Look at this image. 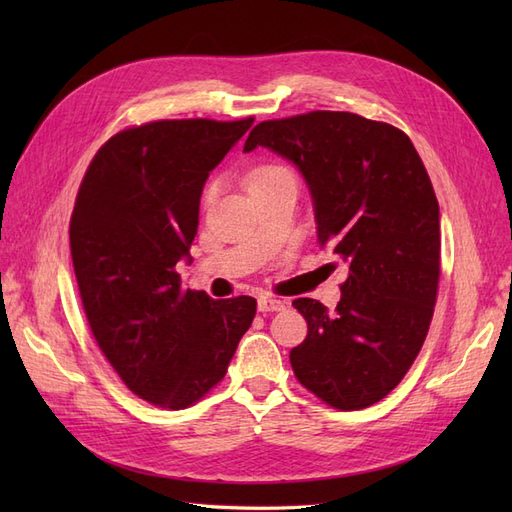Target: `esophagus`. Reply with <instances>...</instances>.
<instances>
[{
  "label": "esophagus",
  "instance_id": "1",
  "mask_svg": "<svg viewBox=\"0 0 512 512\" xmlns=\"http://www.w3.org/2000/svg\"><path fill=\"white\" fill-rule=\"evenodd\" d=\"M288 307L286 299H273V297H260L258 299V309L262 314H271V312H282V309Z\"/></svg>",
  "mask_w": 512,
  "mask_h": 512
}]
</instances>
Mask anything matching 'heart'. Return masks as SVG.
<instances>
[{"label":"heart","instance_id":"b5f03b06","mask_svg":"<svg viewBox=\"0 0 512 512\" xmlns=\"http://www.w3.org/2000/svg\"><path fill=\"white\" fill-rule=\"evenodd\" d=\"M280 175H288V170H286V168H282V166H277V164H262V166L254 168L252 173H250V177H247V188H250V185H254V183L267 181V179L280 177ZM213 194H215V185L211 183V185H207L205 196H203V198H205V203H209V200L213 198Z\"/></svg>","mask_w":512,"mask_h":512}]
</instances>
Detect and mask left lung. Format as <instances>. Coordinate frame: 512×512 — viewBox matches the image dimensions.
Here are the masks:
<instances>
[{
    "label": "left lung",
    "mask_w": 512,
    "mask_h": 512,
    "mask_svg": "<svg viewBox=\"0 0 512 512\" xmlns=\"http://www.w3.org/2000/svg\"><path fill=\"white\" fill-rule=\"evenodd\" d=\"M269 147L299 166L318 243L350 275L342 301L294 299L307 337L294 376L324 404L363 410L404 380L429 331L440 282V207L406 132L344 111L260 121L243 151Z\"/></svg>",
    "instance_id": "8db88e82"
}]
</instances>
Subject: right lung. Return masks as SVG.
<instances>
[{
	"label": "right lung",
	"instance_id": "obj_1",
	"mask_svg": "<svg viewBox=\"0 0 512 512\" xmlns=\"http://www.w3.org/2000/svg\"><path fill=\"white\" fill-rule=\"evenodd\" d=\"M239 121L160 119L117 132L76 194L70 254L89 329L128 389L183 410L224 376L256 299L183 290L203 185L250 130Z\"/></svg>",
	"mask_w": 512,
	"mask_h": 512
}]
</instances>
